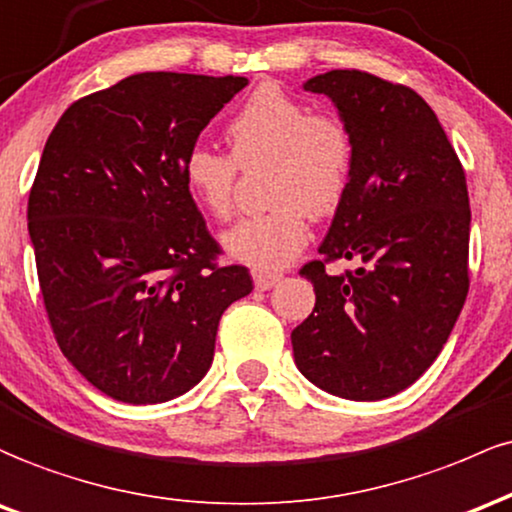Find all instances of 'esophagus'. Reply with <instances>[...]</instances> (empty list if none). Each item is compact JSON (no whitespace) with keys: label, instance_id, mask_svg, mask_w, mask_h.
<instances>
[{"label":"esophagus","instance_id":"esophagus-1","mask_svg":"<svg viewBox=\"0 0 512 512\" xmlns=\"http://www.w3.org/2000/svg\"><path fill=\"white\" fill-rule=\"evenodd\" d=\"M280 280H283V275L280 273H263V271L254 273V283L258 290H271V287L278 285Z\"/></svg>","mask_w":512,"mask_h":512}]
</instances>
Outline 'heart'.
Returning <instances> with one entry per match:
<instances>
[{
    "label": "heart",
    "mask_w": 512,
    "mask_h": 512,
    "mask_svg": "<svg viewBox=\"0 0 512 512\" xmlns=\"http://www.w3.org/2000/svg\"><path fill=\"white\" fill-rule=\"evenodd\" d=\"M229 154L193 145L183 181L195 203L217 220L234 208L239 166L268 164L271 210L246 217L222 237L229 256L256 271H280L309 241V215L324 220L341 208L353 183L358 145L350 125L331 111H312L278 84H261L227 123Z\"/></svg>",
    "instance_id": "b5f03b06"
}]
</instances>
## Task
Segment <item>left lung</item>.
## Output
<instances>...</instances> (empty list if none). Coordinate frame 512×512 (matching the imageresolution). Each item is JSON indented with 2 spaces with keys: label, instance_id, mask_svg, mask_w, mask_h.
Masks as SVG:
<instances>
[{
  "label": "left lung",
  "instance_id": "8db88e82",
  "mask_svg": "<svg viewBox=\"0 0 512 512\" xmlns=\"http://www.w3.org/2000/svg\"><path fill=\"white\" fill-rule=\"evenodd\" d=\"M304 89L336 103L358 159L321 258L300 268L317 304L292 331L295 363L329 394L387 399L433 365L467 300V176L433 108L406 84L331 70ZM338 257L359 268L329 276Z\"/></svg>",
  "mask_w": 512,
  "mask_h": 512
}]
</instances>
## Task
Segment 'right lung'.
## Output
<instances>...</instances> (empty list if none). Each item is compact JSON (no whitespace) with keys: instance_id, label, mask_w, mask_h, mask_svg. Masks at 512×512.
Segmentation results:
<instances>
[{"instance_id":"add662e5","label":"right lung","mask_w":512,"mask_h":512,"mask_svg":"<svg viewBox=\"0 0 512 512\" xmlns=\"http://www.w3.org/2000/svg\"><path fill=\"white\" fill-rule=\"evenodd\" d=\"M249 79L142 72L74 101L28 195L40 295L65 358L111 399L162 404L210 370L222 312L254 290L183 181Z\"/></svg>"}]
</instances>
